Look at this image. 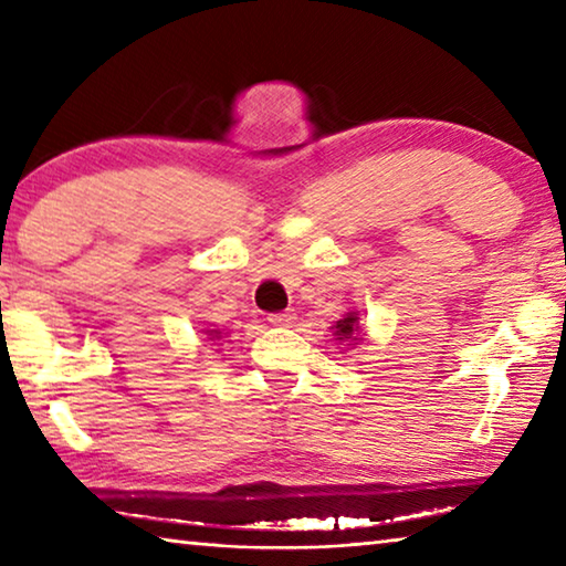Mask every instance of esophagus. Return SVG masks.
I'll return each mask as SVG.
<instances>
[{
	"instance_id": "34e87169",
	"label": "esophagus",
	"mask_w": 566,
	"mask_h": 566,
	"mask_svg": "<svg viewBox=\"0 0 566 566\" xmlns=\"http://www.w3.org/2000/svg\"><path fill=\"white\" fill-rule=\"evenodd\" d=\"M270 324H274V327H290V324L296 319L294 317V312L292 310H284V312H274V314H270Z\"/></svg>"
}]
</instances>
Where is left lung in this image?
<instances>
[{
    "label": "left lung",
    "mask_w": 566,
    "mask_h": 566,
    "mask_svg": "<svg viewBox=\"0 0 566 566\" xmlns=\"http://www.w3.org/2000/svg\"><path fill=\"white\" fill-rule=\"evenodd\" d=\"M357 314H347V317L337 322V339H349L354 332H357Z\"/></svg>",
    "instance_id": "left-lung-1"
}]
</instances>
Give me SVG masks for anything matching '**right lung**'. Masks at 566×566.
Instances as JSON below:
<instances>
[{
	"label": "right lung",
	"instance_id": "1",
	"mask_svg": "<svg viewBox=\"0 0 566 566\" xmlns=\"http://www.w3.org/2000/svg\"><path fill=\"white\" fill-rule=\"evenodd\" d=\"M217 334H219V332H214V329H212V332H209V337H212V339H214V337H217Z\"/></svg>",
	"mask_w": 566,
	"mask_h": 566
}]
</instances>
